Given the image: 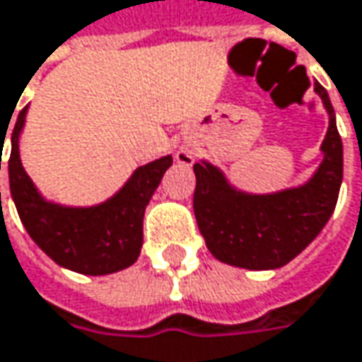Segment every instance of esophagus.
Returning <instances> with one entry per match:
<instances>
[{"mask_svg":"<svg viewBox=\"0 0 362 362\" xmlns=\"http://www.w3.org/2000/svg\"><path fill=\"white\" fill-rule=\"evenodd\" d=\"M178 161L184 163V165H190L194 159H192V155H190V153H184V151H182V153H178Z\"/></svg>","mask_w":362,"mask_h":362,"instance_id":"esophagus-1","label":"esophagus"}]
</instances>
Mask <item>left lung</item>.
I'll list each match as a JSON object with an SVG mask.
<instances>
[{
  "mask_svg": "<svg viewBox=\"0 0 362 362\" xmlns=\"http://www.w3.org/2000/svg\"><path fill=\"white\" fill-rule=\"evenodd\" d=\"M315 93L329 126L321 143L323 159L305 184L252 194L232 186L214 163H194V217L217 261L255 272L284 267L311 245L334 214L344 172L342 139L327 90L315 83Z\"/></svg>",
  "mask_w": 362,
  "mask_h": 362,
  "instance_id": "obj_1",
  "label": "left lung"
}]
</instances>
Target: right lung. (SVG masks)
<instances>
[{
	"label": "right lung",
	"instance_id": "right-lung-1",
	"mask_svg": "<svg viewBox=\"0 0 362 362\" xmlns=\"http://www.w3.org/2000/svg\"><path fill=\"white\" fill-rule=\"evenodd\" d=\"M26 112L28 107L18 114L12 132L8 174L10 192L28 236L57 265L76 274L107 276L130 267L143 247L145 209L172 165V155L136 168L114 197L99 205H59L39 192L20 161V134Z\"/></svg>",
	"mask_w": 362,
	"mask_h": 362
}]
</instances>
